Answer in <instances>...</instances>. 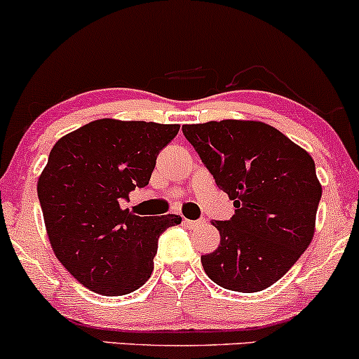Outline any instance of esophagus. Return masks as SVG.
<instances>
[{
    "mask_svg": "<svg viewBox=\"0 0 359 359\" xmlns=\"http://www.w3.org/2000/svg\"><path fill=\"white\" fill-rule=\"evenodd\" d=\"M184 223H186L189 228H196V226H199L203 222H201V219H184Z\"/></svg>",
    "mask_w": 359,
    "mask_h": 359,
    "instance_id": "obj_1",
    "label": "esophagus"
}]
</instances>
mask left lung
<instances>
[{"label": "left lung", "mask_w": 359, "mask_h": 359, "mask_svg": "<svg viewBox=\"0 0 359 359\" xmlns=\"http://www.w3.org/2000/svg\"><path fill=\"white\" fill-rule=\"evenodd\" d=\"M182 131L237 208L228 222H212L219 247L201 257L204 271L231 291L269 288L313 238L322 186L312 156L261 121H210Z\"/></svg>", "instance_id": "1"}]
</instances>
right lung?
I'll return each instance as SVG.
<instances>
[{
    "label": "right lung",
    "instance_id": "add662e5",
    "mask_svg": "<svg viewBox=\"0 0 359 359\" xmlns=\"http://www.w3.org/2000/svg\"><path fill=\"white\" fill-rule=\"evenodd\" d=\"M179 124L98 119L62 136L37 194L50 247L74 279L104 297L128 294L153 271L160 235L179 215L140 216L121 201L148 186L160 149Z\"/></svg>",
    "mask_w": 359,
    "mask_h": 359
}]
</instances>
